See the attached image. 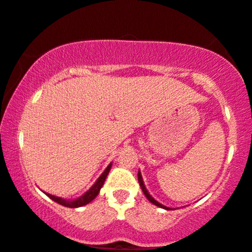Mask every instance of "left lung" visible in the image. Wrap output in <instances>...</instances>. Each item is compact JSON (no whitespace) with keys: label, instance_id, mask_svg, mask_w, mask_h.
Returning a JSON list of instances; mask_svg holds the SVG:
<instances>
[{"label":"left lung","instance_id":"1","mask_svg":"<svg viewBox=\"0 0 252 252\" xmlns=\"http://www.w3.org/2000/svg\"><path fill=\"white\" fill-rule=\"evenodd\" d=\"M138 179H139L140 186H141V189H142V192H143V194L146 195V198L148 199V200H149L150 202H152V204H154V205H156V206H158V207H161V208H164V210H172V208H170V207H166V206L162 205L161 202H158V200H155V199L152 197V194H150L149 192H148V190H147V189H146V185H145V183H143L142 175H141V172H140V170H139V172H138Z\"/></svg>","mask_w":252,"mask_h":252}]
</instances>
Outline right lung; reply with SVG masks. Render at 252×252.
<instances>
[{"label": "right lung", "mask_w": 252, "mask_h": 252, "mask_svg": "<svg viewBox=\"0 0 252 252\" xmlns=\"http://www.w3.org/2000/svg\"><path fill=\"white\" fill-rule=\"evenodd\" d=\"M111 166H112V163H110V164L107 165V168L104 170L103 174L100 175L99 177H98L97 181L94 182V184L91 186L89 190H88L87 192H84V193L81 195V197H78L76 199H73V200H70V199H69V200H67V199H63L61 197H57V195L46 193V192H45V194H46L48 198H51L53 201L58 202V204H60L62 206H64V207H69V208L82 207V206L89 204V202L93 201L94 199L97 197L98 193H99L100 189H102L104 182H105L107 175H109Z\"/></svg>", "instance_id": "obj_1"}]
</instances>
